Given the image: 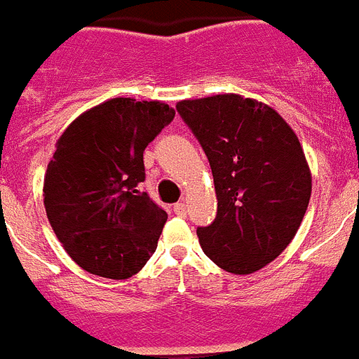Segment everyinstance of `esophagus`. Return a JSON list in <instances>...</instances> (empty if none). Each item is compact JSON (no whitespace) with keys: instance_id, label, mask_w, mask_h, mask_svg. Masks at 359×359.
Segmentation results:
<instances>
[{"instance_id":"1","label":"esophagus","mask_w":359,"mask_h":359,"mask_svg":"<svg viewBox=\"0 0 359 359\" xmlns=\"http://www.w3.org/2000/svg\"><path fill=\"white\" fill-rule=\"evenodd\" d=\"M173 212L177 213V215H180V217L186 215V204L184 203H177L173 206Z\"/></svg>"}]
</instances>
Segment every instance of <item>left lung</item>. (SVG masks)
Returning a JSON list of instances; mask_svg holds the SVG:
<instances>
[{"instance_id": "8db88e82", "label": "left lung", "mask_w": 359, "mask_h": 359, "mask_svg": "<svg viewBox=\"0 0 359 359\" xmlns=\"http://www.w3.org/2000/svg\"><path fill=\"white\" fill-rule=\"evenodd\" d=\"M206 153L217 215L197 228L204 254L231 273H254L296 236L312 194L305 153L281 114L239 95L177 104Z\"/></svg>"}]
</instances>
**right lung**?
I'll use <instances>...</instances> for the list:
<instances>
[{"label": "right lung", "instance_id": "right-lung-1", "mask_svg": "<svg viewBox=\"0 0 359 359\" xmlns=\"http://www.w3.org/2000/svg\"><path fill=\"white\" fill-rule=\"evenodd\" d=\"M173 118L162 102L113 98L58 138L43 180L45 212L86 272L128 279L156 250L168 213L140 191L144 149Z\"/></svg>", "mask_w": 359, "mask_h": 359}]
</instances>
